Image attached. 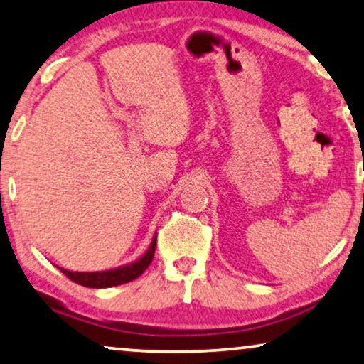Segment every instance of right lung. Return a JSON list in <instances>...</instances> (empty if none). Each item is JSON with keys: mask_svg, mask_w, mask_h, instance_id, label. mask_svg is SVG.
Here are the masks:
<instances>
[{"mask_svg": "<svg viewBox=\"0 0 364 364\" xmlns=\"http://www.w3.org/2000/svg\"><path fill=\"white\" fill-rule=\"evenodd\" d=\"M155 245H156V234L153 235L150 247L140 259L133 260L130 264L122 265V267L110 269V270H102V272H73V270L60 269V272L68 275L70 280H74L75 284L89 287V289H107V287H117L127 282H132L136 277L145 272L148 265L151 264L153 255H155Z\"/></svg>", "mask_w": 364, "mask_h": 364, "instance_id": "1", "label": "right lung"}]
</instances>
